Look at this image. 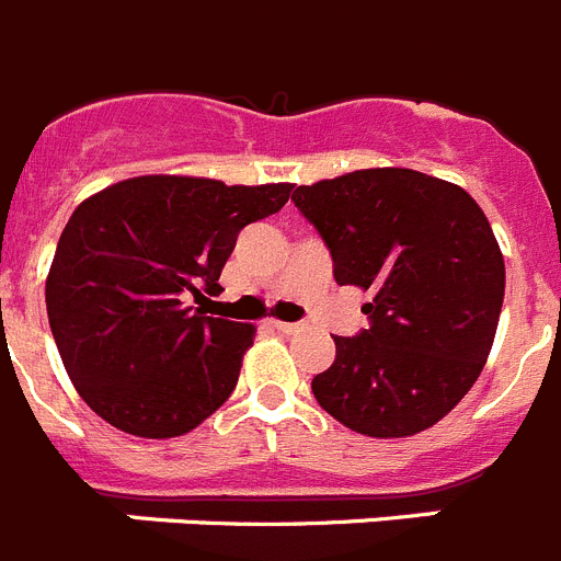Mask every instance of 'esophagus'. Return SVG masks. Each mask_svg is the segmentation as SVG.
<instances>
[{"mask_svg": "<svg viewBox=\"0 0 561 561\" xmlns=\"http://www.w3.org/2000/svg\"><path fill=\"white\" fill-rule=\"evenodd\" d=\"M272 329H277L280 334H295V332H300V323H284V320H272Z\"/></svg>", "mask_w": 561, "mask_h": 561, "instance_id": "obj_1", "label": "esophagus"}]
</instances>
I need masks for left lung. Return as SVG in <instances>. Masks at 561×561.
Instances as JSON below:
<instances>
[{"label":"left lung","mask_w":561,"mask_h":561,"mask_svg":"<svg viewBox=\"0 0 561 561\" xmlns=\"http://www.w3.org/2000/svg\"><path fill=\"white\" fill-rule=\"evenodd\" d=\"M334 280L371 295V327L334 337L312 380L320 409L377 439L411 437L448 414L480 377L505 298V261L480 204L405 167L354 170L295 190Z\"/></svg>","instance_id":"left-lung-1"}]
</instances>
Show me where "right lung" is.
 <instances>
[{
    "label": "right lung",
    "instance_id": "add662e5",
    "mask_svg": "<svg viewBox=\"0 0 561 561\" xmlns=\"http://www.w3.org/2000/svg\"><path fill=\"white\" fill-rule=\"evenodd\" d=\"M289 193L291 184L136 175L73 209L45 304L67 377L99 417L170 439L227 403L255 327L193 312L184 298H204L201 286L218 295L238 232Z\"/></svg>",
    "mask_w": 561,
    "mask_h": 561
}]
</instances>
